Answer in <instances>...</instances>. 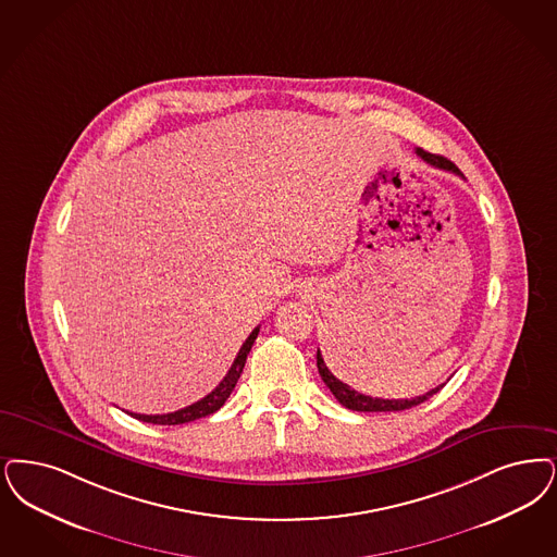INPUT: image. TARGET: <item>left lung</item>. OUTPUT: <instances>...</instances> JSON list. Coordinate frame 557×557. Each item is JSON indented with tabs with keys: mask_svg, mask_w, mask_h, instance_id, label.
<instances>
[{
	"mask_svg": "<svg viewBox=\"0 0 557 557\" xmlns=\"http://www.w3.org/2000/svg\"><path fill=\"white\" fill-rule=\"evenodd\" d=\"M417 156L421 157L423 161H426L429 165L433 168H440L445 172H451V174H460V170L442 156H433V153H426L423 149H417ZM317 369H319V375L325 381V385L330 387V392L334 394L335 400L339 401L342 406L350 408V410H357V412H400V410H408V408H414L419 404H423L424 400H429L433 394H437L444 385L426 392L423 396H417V398H406V400H383V398H371V396H364V394H358L357 389H352L350 385H346L344 381L334 377V373L327 369L325 360L321 357V350H317Z\"/></svg>",
	"mask_w": 557,
	"mask_h": 557,
	"instance_id": "8db88e82",
	"label": "left lung"
}]
</instances>
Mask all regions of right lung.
I'll list each match as a JSON object with an SVG mask.
<instances>
[{"label": "right lung", "instance_id": "obj_1", "mask_svg": "<svg viewBox=\"0 0 557 557\" xmlns=\"http://www.w3.org/2000/svg\"><path fill=\"white\" fill-rule=\"evenodd\" d=\"M257 335H259V327H255L252 334L246 337V342L243 344L238 357L234 358V364L230 367V371H227V375L223 377L222 383H220L211 394H207L202 400L195 401V404H190V406H186V408H182V410H176V412H168V414H136V412H128V414L134 417V419H138V421H143V423L184 424L218 412L223 404H225V400L230 398L232 389L236 387V383H238V379H240V373H243V369H245L246 357H248V352H250V348H252Z\"/></svg>", "mask_w": 557, "mask_h": 557}]
</instances>
